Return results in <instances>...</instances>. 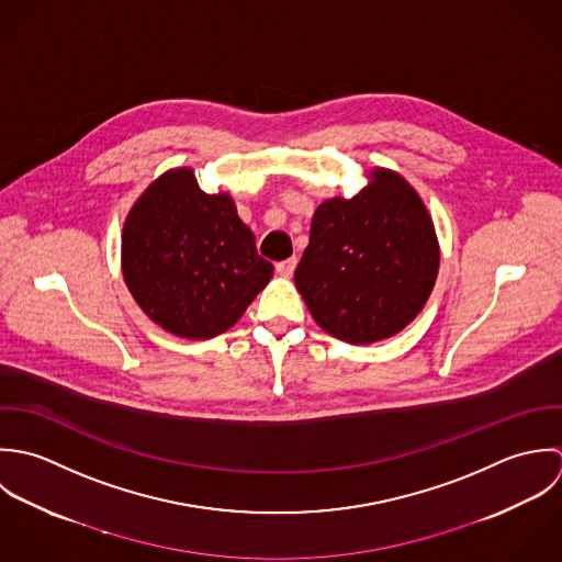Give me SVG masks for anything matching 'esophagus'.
<instances>
[{"mask_svg": "<svg viewBox=\"0 0 562 562\" xmlns=\"http://www.w3.org/2000/svg\"><path fill=\"white\" fill-rule=\"evenodd\" d=\"M295 267H297V258H286V260H282V262L276 265V271H278L282 278H291L293 271H295Z\"/></svg>", "mask_w": 562, "mask_h": 562, "instance_id": "obj_1", "label": "esophagus"}]
</instances>
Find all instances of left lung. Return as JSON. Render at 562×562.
Instances as JSON below:
<instances>
[{"label": "left lung", "instance_id": "obj_1", "mask_svg": "<svg viewBox=\"0 0 562 562\" xmlns=\"http://www.w3.org/2000/svg\"><path fill=\"white\" fill-rule=\"evenodd\" d=\"M441 262L432 217L397 171L373 167L349 200H324L295 286L322 330L351 345L402 333L426 306Z\"/></svg>", "mask_w": 562, "mask_h": 562}]
</instances>
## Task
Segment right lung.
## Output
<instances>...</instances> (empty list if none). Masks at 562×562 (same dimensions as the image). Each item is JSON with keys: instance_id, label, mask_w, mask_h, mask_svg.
<instances>
[{"instance_id": "add662e5", "label": "right lung", "mask_w": 562, "mask_h": 562, "mask_svg": "<svg viewBox=\"0 0 562 562\" xmlns=\"http://www.w3.org/2000/svg\"><path fill=\"white\" fill-rule=\"evenodd\" d=\"M121 273L140 311L169 335L191 340L229 330L269 284L273 265L229 193H204L191 167L158 176L130 209Z\"/></svg>"}]
</instances>
